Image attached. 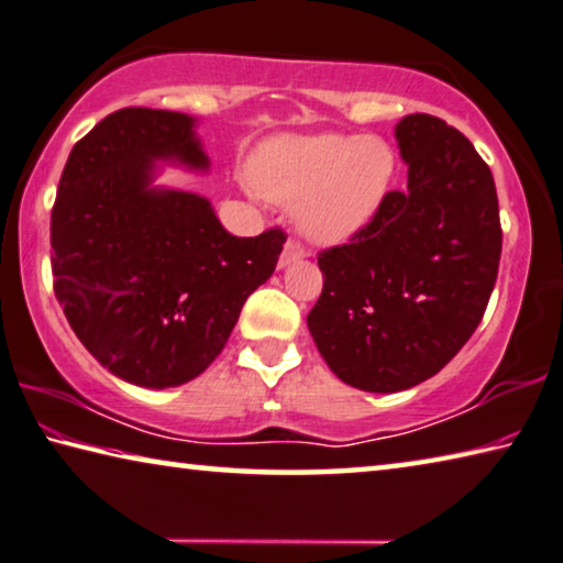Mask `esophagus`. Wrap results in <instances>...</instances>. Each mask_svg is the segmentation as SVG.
<instances>
[{"instance_id":"1","label":"esophagus","mask_w":563,"mask_h":563,"mask_svg":"<svg viewBox=\"0 0 563 563\" xmlns=\"http://www.w3.org/2000/svg\"><path fill=\"white\" fill-rule=\"evenodd\" d=\"M303 256H307V249H303L299 242H294V239H289V242L284 244V252L279 256V269H287L289 264L301 262Z\"/></svg>"}]
</instances>
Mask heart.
<instances>
[{"mask_svg": "<svg viewBox=\"0 0 563 563\" xmlns=\"http://www.w3.org/2000/svg\"><path fill=\"white\" fill-rule=\"evenodd\" d=\"M394 177L396 154L374 134H282L249 164L254 189L294 207V224L314 244H342L372 224Z\"/></svg>", "mask_w": 563, "mask_h": 563, "instance_id": "heart-1", "label": "heart"}]
</instances>
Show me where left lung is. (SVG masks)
<instances>
[{
  "label": "left lung",
  "mask_w": 563,
  "mask_h": 563,
  "mask_svg": "<svg viewBox=\"0 0 563 563\" xmlns=\"http://www.w3.org/2000/svg\"><path fill=\"white\" fill-rule=\"evenodd\" d=\"M407 189L344 246L319 254L307 327L331 372L374 394L411 389L456 356L484 317L501 256L492 169L444 119L394 129Z\"/></svg>",
  "instance_id": "obj_1"
}]
</instances>
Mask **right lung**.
I'll list each match as a JSON object with an SVG mask.
<instances>
[{"mask_svg":"<svg viewBox=\"0 0 563 563\" xmlns=\"http://www.w3.org/2000/svg\"><path fill=\"white\" fill-rule=\"evenodd\" d=\"M159 164L209 172L197 119L119 109L74 144L52 209L64 317L101 366L146 389L214 362L287 242L282 229L229 234L207 197L156 187Z\"/></svg>","mask_w":563,"mask_h":563,"instance_id":"1","label":"right lung"}]
</instances>
